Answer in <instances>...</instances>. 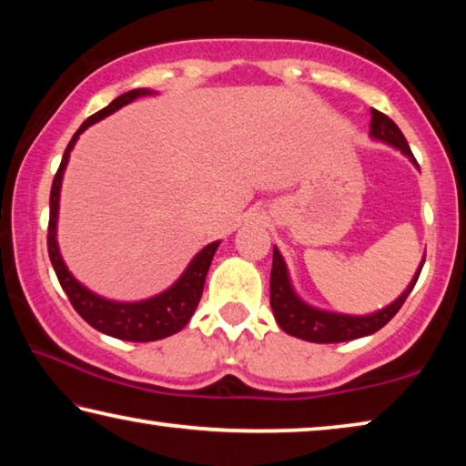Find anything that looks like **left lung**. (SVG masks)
<instances>
[{
    "mask_svg": "<svg viewBox=\"0 0 466 466\" xmlns=\"http://www.w3.org/2000/svg\"><path fill=\"white\" fill-rule=\"evenodd\" d=\"M370 137L382 144L397 147L400 154L407 156L411 160L413 167H417L415 157L411 154L407 139L400 129L394 125L392 119H389L380 110L372 108V121H370ZM420 168V167H417ZM425 263V257L421 258L420 267L413 275V279L409 281L403 294H400L394 302H390L384 309L376 310L372 314H343L333 310H322L304 302L294 289L291 283L288 265L283 261L281 252L278 247H273V267H271V310L273 317L278 320L281 330H286L288 335L304 339L310 343H341L351 341V339L368 337L380 330L386 322H389L394 314L399 312L400 306L411 294L413 286L420 278L421 267Z\"/></svg>",
    "mask_w": 466,
    "mask_h": 466,
    "instance_id": "1",
    "label": "left lung"
}]
</instances>
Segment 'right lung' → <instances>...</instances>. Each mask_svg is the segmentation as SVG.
<instances>
[{
  "label": "right lung",
  "instance_id": "1",
  "mask_svg": "<svg viewBox=\"0 0 466 466\" xmlns=\"http://www.w3.org/2000/svg\"><path fill=\"white\" fill-rule=\"evenodd\" d=\"M156 94L154 90L147 88H136L116 96L108 106H105L98 113H94L82 123V127L74 133L72 141H69L66 152H63V160L59 164L57 175L53 178L51 187V214H49V236H46V247H49V258L53 263V269L57 273V279L61 283L63 291H66L69 302L76 309V312L94 327L100 333L110 335L115 339H123V341H157V339L170 337L178 333L180 329L191 320L193 312L199 304L205 278H208L209 265L214 261V255L219 247V240L209 242L208 247H203L197 255L191 258V263L187 265L183 275L172 283L168 289L160 291L152 298L137 299V302H119V299H108L105 296L94 294L92 289L82 286L77 281L72 271L67 269L66 261H63L59 252L57 242V222H59V199H61V183H63V172L67 168L69 154L76 146V141L80 139L82 133L90 127V125L98 123L105 116L116 113L129 102L137 100L141 96H149Z\"/></svg>",
  "mask_w": 466,
  "mask_h": 466
}]
</instances>
